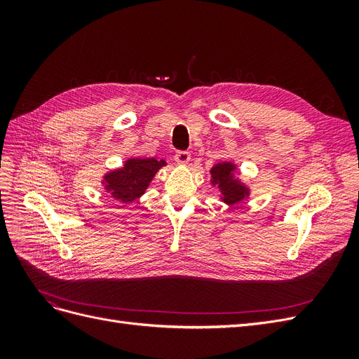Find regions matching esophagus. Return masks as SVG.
Listing matches in <instances>:
<instances>
[{"label":"esophagus","mask_w":359,"mask_h":359,"mask_svg":"<svg viewBox=\"0 0 359 359\" xmlns=\"http://www.w3.org/2000/svg\"><path fill=\"white\" fill-rule=\"evenodd\" d=\"M190 158H191V156H190L189 151H177L175 161L178 163V165H187Z\"/></svg>","instance_id":"34e87169"}]
</instances>
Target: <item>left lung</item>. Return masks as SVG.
Wrapping results in <instances>:
<instances>
[{"label":"left lung","instance_id":"left-lung-1","mask_svg":"<svg viewBox=\"0 0 359 359\" xmlns=\"http://www.w3.org/2000/svg\"><path fill=\"white\" fill-rule=\"evenodd\" d=\"M235 166L232 163H220V165H215L211 169V177L214 186H219L223 194V202L233 205L243 201L247 196V189L241 186L240 182L233 180L232 172Z\"/></svg>","mask_w":359,"mask_h":359}]
</instances>
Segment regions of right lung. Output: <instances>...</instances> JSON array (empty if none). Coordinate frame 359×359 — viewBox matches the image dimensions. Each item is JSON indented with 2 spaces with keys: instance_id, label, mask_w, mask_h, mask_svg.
Segmentation results:
<instances>
[{
  "instance_id": "right-lung-1",
  "label": "right lung",
  "mask_w": 359,
  "mask_h": 359,
  "mask_svg": "<svg viewBox=\"0 0 359 359\" xmlns=\"http://www.w3.org/2000/svg\"><path fill=\"white\" fill-rule=\"evenodd\" d=\"M165 165V160L130 158L123 169L114 170L104 177L106 190L118 201L132 202L145 193L157 170Z\"/></svg>"
}]
</instances>
